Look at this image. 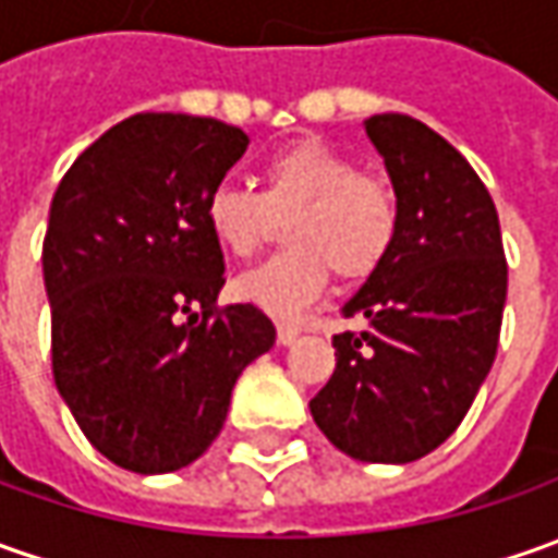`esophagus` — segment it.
<instances>
[{"instance_id": "obj_1", "label": "esophagus", "mask_w": 558, "mask_h": 558, "mask_svg": "<svg viewBox=\"0 0 558 558\" xmlns=\"http://www.w3.org/2000/svg\"><path fill=\"white\" fill-rule=\"evenodd\" d=\"M299 339V330L293 327V324H280L278 327V342L280 345H293Z\"/></svg>"}]
</instances>
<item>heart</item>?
I'll return each instance as SVG.
<instances>
[{
  "instance_id": "obj_1",
  "label": "heart",
  "mask_w": 558,
  "mask_h": 558,
  "mask_svg": "<svg viewBox=\"0 0 558 558\" xmlns=\"http://www.w3.org/2000/svg\"><path fill=\"white\" fill-rule=\"evenodd\" d=\"M287 221L283 250L243 271L234 296L278 320H293L315 302L330 271L364 280L389 259L401 201L389 179L361 172L337 147L302 138L262 169V191L225 182L206 197V228L221 253L246 259Z\"/></svg>"
}]
</instances>
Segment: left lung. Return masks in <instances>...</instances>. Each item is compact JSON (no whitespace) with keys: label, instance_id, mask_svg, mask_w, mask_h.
Returning a JSON list of instances; mask_svg holds the SVG:
<instances>
[{"label":"left lung","instance_id":"left-lung-1","mask_svg":"<svg viewBox=\"0 0 558 558\" xmlns=\"http://www.w3.org/2000/svg\"><path fill=\"white\" fill-rule=\"evenodd\" d=\"M401 201L389 259L342 305L364 330L333 337L337 371L312 398L317 429L364 463H411L463 423L485 383L507 302L488 187L426 123L364 120Z\"/></svg>","mask_w":558,"mask_h":558}]
</instances>
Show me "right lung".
<instances>
[{
    "instance_id": "right-lung-1",
    "label": "right lung",
    "mask_w": 558,
    "mask_h": 558,
    "mask_svg": "<svg viewBox=\"0 0 558 558\" xmlns=\"http://www.w3.org/2000/svg\"><path fill=\"white\" fill-rule=\"evenodd\" d=\"M246 145L213 117L135 113L88 145L51 197V374L95 451L123 470L194 463L243 367L275 345L256 305H216L225 259L206 197Z\"/></svg>"
}]
</instances>
